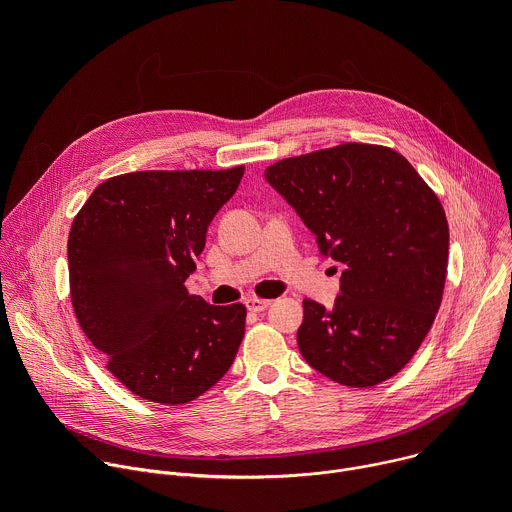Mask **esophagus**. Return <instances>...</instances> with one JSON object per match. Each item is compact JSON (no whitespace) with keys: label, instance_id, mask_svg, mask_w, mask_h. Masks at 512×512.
<instances>
[{"label":"esophagus","instance_id":"esophagus-1","mask_svg":"<svg viewBox=\"0 0 512 512\" xmlns=\"http://www.w3.org/2000/svg\"><path fill=\"white\" fill-rule=\"evenodd\" d=\"M269 304H271V300H263V298H249V300L245 302V306H247L249 312H263V310L269 308Z\"/></svg>","mask_w":512,"mask_h":512}]
</instances>
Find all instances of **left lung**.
I'll return each mask as SVG.
<instances>
[{
  "label": "left lung",
  "instance_id": "obj_1",
  "mask_svg": "<svg viewBox=\"0 0 512 512\" xmlns=\"http://www.w3.org/2000/svg\"><path fill=\"white\" fill-rule=\"evenodd\" d=\"M344 265L332 310L304 300L302 356L346 387H373L413 358L440 310L450 231L440 198L395 150L342 143L265 170Z\"/></svg>",
  "mask_w": 512,
  "mask_h": 512
}]
</instances>
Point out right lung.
Returning a JSON list of instances; mask_svg holds the SVG:
<instances>
[{
	"instance_id": "right-lung-1",
	"label": "right lung",
	"mask_w": 512,
	"mask_h": 512,
	"mask_svg": "<svg viewBox=\"0 0 512 512\" xmlns=\"http://www.w3.org/2000/svg\"><path fill=\"white\" fill-rule=\"evenodd\" d=\"M243 172L121 174L99 184L72 221V308L111 375L141 399L194 401L237 356L245 306H210L190 296L184 281Z\"/></svg>"
}]
</instances>
